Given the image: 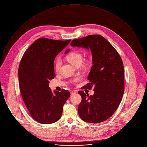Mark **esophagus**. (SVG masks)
Instances as JSON below:
<instances>
[{
  "label": "esophagus",
  "mask_w": 147,
  "mask_h": 147,
  "mask_svg": "<svg viewBox=\"0 0 147 147\" xmlns=\"http://www.w3.org/2000/svg\"><path fill=\"white\" fill-rule=\"evenodd\" d=\"M76 91H74V90H71V91H70V94H71V95H73V94H76Z\"/></svg>",
  "instance_id": "34e87169"
}]
</instances>
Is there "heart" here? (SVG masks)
<instances>
[{
    "label": "heart",
    "instance_id": "b5f03b06",
    "mask_svg": "<svg viewBox=\"0 0 147 147\" xmlns=\"http://www.w3.org/2000/svg\"><path fill=\"white\" fill-rule=\"evenodd\" d=\"M66 59L69 62H71L72 65H74L75 66H80L83 60V55L82 53L78 52V51H73L69 53L68 55H67L66 56ZM90 62H91V61L89 59L86 60L85 62L86 65H88ZM62 65V60L60 58H57L56 59L55 61V65H54V67H55V70L56 72H58L60 67ZM79 80L78 78H76L74 79L73 80H72V82L75 83L78 82Z\"/></svg>",
    "mask_w": 147,
    "mask_h": 147
}]
</instances>
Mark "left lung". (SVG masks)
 <instances>
[{
  "label": "left lung",
  "instance_id": "obj_1",
  "mask_svg": "<svg viewBox=\"0 0 147 147\" xmlns=\"http://www.w3.org/2000/svg\"><path fill=\"white\" fill-rule=\"evenodd\" d=\"M71 47L90 49L92 64L84 86L94 94L89 95L82 91V100L78 110L80 118L89 123H100L110 118L117 109L124 92L123 65L120 55L114 47L102 36L88 35L72 40ZM70 49L66 51L68 53Z\"/></svg>",
  "mask_w": 147,
  "mask_h": 147
}]
</instances>
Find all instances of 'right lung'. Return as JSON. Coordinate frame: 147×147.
Wrapping results in <instances>:
<instances>
[{"label": "right lung", "mask_w": 147, "mask_h": 147, "mask_svg": "<svg viewBox=\"0 0 147 147\" xmlns=\"http://www.w3.org/2000/svg\"><path fill=\"white\" fill-rule=\"evenodd\" d=\"M70 41L39 38L28 48L20 61L18 75L21 95L30 115L40 123L58 121L71 95L65 89L54 91L53 94L49 86V81L55 78L56 56Z\"/></svg>", "instance_id": "1"}]
</instances>
